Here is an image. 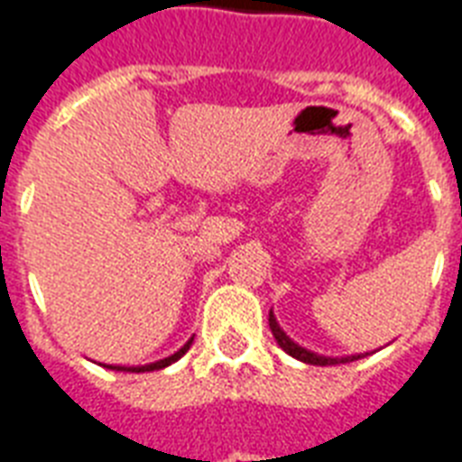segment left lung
Listing matches in <instances>:
<instances>
[{"instance_id":"obj_1","label":"left lung","mask_w":462,"mask_h":462,"mask_svg":"<svg viewBox=\"0 0 462 462\" xmlns=\"http://www.w3.org/2000/svg\"><path fill=\"white\" fill-rule=\"evenodd\" d=\"M269 327H271V334H273V339L278 341V346L286 351L288 356L298 358L302 364H310V365H334V364H348V361H358V358H364L365 354H358V356H344V358H332V356H319V354H312L308 348L298 346L291 337H288L281 327H278L276 317L273 312H269Z\"/></svg>"}]
</instances>
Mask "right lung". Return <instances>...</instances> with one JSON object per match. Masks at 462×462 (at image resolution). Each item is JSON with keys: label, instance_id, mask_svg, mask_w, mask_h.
Returning a JSON list of instances; mask_svg holds the SVG:
<instances>
[{"label": "right lung", "instance_id": "obj_1", "mask_svg": "<svg viewBox=\"0 0 462 462\" xmlns=\"http://www.w3.org/2000/svg\"><path fill=\"white\" fill-rule=\"evenodd\" d=\"M193 339H189L184 344V346L179 348L176 354H171V356L162 358V361H154V364H147V365H106V368H114V371H125V373H145V371H162V368H167V365H171L174 361H179V358L184 356L186 351L191 348Z\"/></svg>", "mask_w": 462, "mask_h": 462}]
</instances>
